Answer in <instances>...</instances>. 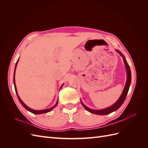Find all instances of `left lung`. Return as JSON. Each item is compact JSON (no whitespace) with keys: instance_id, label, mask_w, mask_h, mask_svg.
I'll return each instance as SVG.
<instances>
[{"instance_id":"8db88e82","label":"left lung","mask_w":148,"mask_h":148,"mask_svg":"<svg viewBox=\"0 0 148 148\" xmlns=\"http://www.w3.org/2000/svg\"><path fill=\"white\" fill-rule=\"evenodd\" d=\"M119 54L123 57V59L124 61V63L125 65V68H126V71H127V82H126V84H125V88L123 89V91L122 93V95H121L120 97H119V99L116 101L113 105H112L111 106L107 107V108L104 109H101V110H95V109H92L89 108V107H86L85 106L83 102L81 101V103L83 105V106L84 107L85 109L86 110H88V112L92 114H97V115H107V114H109L112 112H113L117 110L118 109H119L120 106L123 104V103L124 102L125 99H126V97L127 95L128 94V90H129V88L130 86V84H131V81H132V75H131V70H130V66L127 63V62L125 59V56H123V53L120 52L119 50H116Z\"/></svg>"}]
</instances>
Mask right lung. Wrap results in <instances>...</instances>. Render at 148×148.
Here are the masks:
<instances>
[{"instance_id": "1", "label": "right lung", "mask_w": 148, "mask_h": 148, "mask_svg": "<svg viewBox=\"0 0 148 148\" xmlns=\"http://www.w3.org/2000/svg\"><path fill=\"white\" fill-rule=\"evenodd\" d=\"M18 60H19V59H18V60H17V62H16V65H15V70H14V74H13V84H14V86H15V92H16V95H17V96H18V99H19V101L20 102V103L21 104V105L23 106L27 110H28V111H29L30 112H31V113H33V114H44V113H47V112H51L52 109H53L55 108V107L57 106V104H58V100H57V102H56V104L53 106H52V107H51V108H49V109H44V110H34V109H31V108H29V107H28L27 106H26L25 103L22 101L21 100V99L20 98V97H19V96H18V92H17V89H16V84H15V70H16V66H17V64H18ZM63 85H64V84H62V86H60V89L62 88V86H63Z\"/></svg>"}]
</instances>
